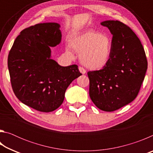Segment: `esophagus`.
<instances>
[{"instance_id": "obj_1", "label": "esophagus", "mask_w": 153, "mask_h": 153, "mask_svg": "<svg viewBox=\"0 0 153 153\" xmlns=\"http://www.w3.org/2000/svg\"><path fill=\"white\" fill-rule=\"evenodd\" d=\"M79 71L81 72V73L82 74H86V70H85V69L84 68V67H79Z\"/></svg>"}]
</instances>
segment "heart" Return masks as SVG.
<instances>
[{
    "label": "heart",
    "instance_id": "heart-1",
    "mask_svg": "<svg viewBox=\"0 0 153 153\" xmlns=\"http://www.w3.org/2000/svg\"><path fill=\"white\" fill-rule=\"evenodd\" d=\"M69 47L79 54L81 63L88 68L98 70L109 61L112 51V40L107 34L94 30L74 36L69 41ZM69 55L72 53L67 48Z\"/></svg>",
    "mask_w": 153,
    "mask_h": 153
}]
</instances>
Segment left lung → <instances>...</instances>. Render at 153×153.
Here are the masks:
<instances>
[{
	"instance_id": "obj_1",
	"label": "left lung",
	"mask_w": 153,
	"mask_h": 153,
	"mask_svg": "<svg viewBox=\"0 0 153 153\" xmlns=\"http://www.w3.org/2000/svg\"><path fill=\"white\" fill-rule=\"evenodd\" d=\"M113 34L109 61L102 69L88 72L89 95L100 110H117L135 99L148 67L146 54L138 36L120 21L101 23Z\"/></svg>"
}]
</instances>
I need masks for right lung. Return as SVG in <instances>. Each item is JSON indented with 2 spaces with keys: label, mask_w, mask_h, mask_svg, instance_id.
<instances>
[{
  "label": "right lung",
  "mask_w": 153,
  "mask_h": 153,
  "mask_svg": "<svg viewBox=\"0 0 153 153\" xmlns=\"http://www.w3.org/2000/svg\"><path fill=\"white\" fill-rule=\"evenodd\" d=\"M60 25L44 23L20 32L8 56L13 90L21 102L41 112L63 103L67 87L82 74L78 66L62 67L51 59V48L61 40Z\"/></svg>",
  "instance_id": "obj_1"
}]
</instances>
